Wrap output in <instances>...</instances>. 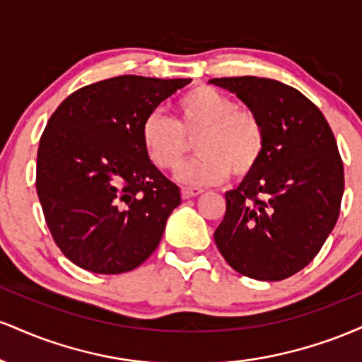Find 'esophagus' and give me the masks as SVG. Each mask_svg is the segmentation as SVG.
Here are the masks:
<instances>
[{
  "label": "esophagus",
  "instance_id": "obj_1",
  "mask_svg": "<svg viewBox=\"0 0 362 362\" xmlns=\"http://www.w3.org/2000/svg\"><path fill=\"white\" fill-rule=\"evenodd\" d=\"M201 194H202V189H197V187H184V189H182V197L184 199L197 197V195Z\"/></svg>",
  "mask_w": 362,
  "mask_h": 362
}]
</instances>
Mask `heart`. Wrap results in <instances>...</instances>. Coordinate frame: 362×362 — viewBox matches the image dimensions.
Segmentation results:
<instances>
[{"mask_svg":"<svg viewBox=\"0 0 362 362\" xmlns=\"http://www.w3.org/2000/svg\"><path fill=\"white\" fill-rule=\"evenodd\" d=\"M178 120L151 112L141 126V143L153 165L177 170L197 139L199 156L178 172L184 184H223L233 172L243 178L259 167L265 151V129L255 112L238 107L213 86H197L177 100Z\"/></svg>","mask_w":362,"mask_h":362,"instance_id":"b5f03b06","label":"heart"}]
</instances>
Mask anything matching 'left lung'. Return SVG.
<instances>
[{
  "label": "left lung",
  "instance_id": "left-lung-1",
  "mask_svg": "<svg viewBox=\"0 0 362 362\" xmlns=\"http://www.w3.org/2000/svg\"><path fill=\"white\" fill-rule=\"evenodd\" d=\"M259 115L265 151L259 167L226 192L214 231L224 260L257 281H282L315 259L334 230L344 165L327 119L301 91L257 76L214 78Z\"/></svg>",
  "mask_w": 362,
  "mask_h": 362
}]
</instances>
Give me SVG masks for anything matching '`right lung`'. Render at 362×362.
Listing matches in <instances>:
<instances>
[{"label": "right lung", "mask_w": 362, "mask_h": 362, "mask_svg": "<svg viewBox=\"0 0 362 362\" xmlns=\"http://www.w3.org/2000/svg\"><path fill=\"white\" fill-rule=\"evenodd\" d=\"M189 83L124 74L76 90L51 115L37 195L54 242L78 267L122 274L156 250L182 199L144 153L141 126Z\"/></svg>", "instance_id": "obj_1"}]
</instances>
